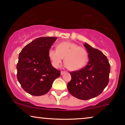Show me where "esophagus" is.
<instances>
[{
  "mask_svg": "<svg viewBox=\"0 0 125 125\" xmlns=\"http://www.w3.org/2000/svg\"><path fill=\"white\" fill-rule=\"evenodd\" d=\"M66 72H64V71H61V75H63L64 74V73H65Z\"/></svg>",
  "mask_w": 125,
  "mask_h": 125,
  "instance_id": "obj_1",
  "label": "esophagus"
}]
</instances>
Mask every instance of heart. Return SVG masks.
Listing matches in <instances>:
<instances>
[{"mask_svg": "<svg viewBox=\"0 0 125 125\" xmlns=\"http://www.w3.org/2000/svg\"><path fill=\"white\" fill-rule=\"evenodd\" d=\"M48 56L54 68L59 67L64 57L65 65L73 71L84 67L88 59L86 51L83 48L70 42L59 43L57 49H49Z\"/></svg>", "mask_w": 125, "mask_h": 125, "instance_id": "1", "label": "heart"}]
</instances>
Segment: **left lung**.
I'll list each match as a JSON object with an SVG mask.
<instances>
[{
	"label": "left lung",
	"instance_id": "1",
	"mask_svg": "<svg viewBox=\"0 0 125 125\" xmlns=\"http://www.w3.org/2000/svg\"><path fill=\"white\" fill-rule=\"evenodd\" d=\"M88 53V64L80 71L71 73L67 85L71 95L87 100L100 95L109 83L110 65L106 56L98 49L83 44Z\"/></svg>",
	"mask_w": 125,
	"mask_h": 125
}]
</instances>
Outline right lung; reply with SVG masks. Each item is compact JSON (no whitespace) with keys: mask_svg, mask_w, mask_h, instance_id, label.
<instances>
[{"mask_svg":"<svg viewBox=\"0 0 125 125\" xmlns=\"http://www.w3.org/2000/svg\"><path fill=\"white\" fill-rule=\"evenodd\" d=\"M54 37H41L25 46L19 55L17 78L25 92L39 96L45 94L60 71L51 64L48 52L57 40Z\"/></svg>","mask_w":125,"mask_h":125,"instance_id":"obj_1","label":"right lung"}]
</instances>
